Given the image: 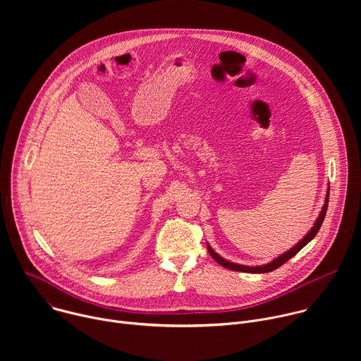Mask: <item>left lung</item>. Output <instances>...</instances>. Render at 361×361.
Listing matches in <instances>:
<instances>
[{
    "instance_id": "8db88e82",
    "label": "left lung",
    "mask_w": 361,
    "mask_h": 361,
    "mask_svg": "<svg viewBox=\"0 0 361 361\" xmlns=\"http://www.w3.org/2000/svg\"><path fill=\"white\" fill-rule=\"evenodd\" d=\"M329 194H330V190L327 188V194H326V200H324V205H323V209H322V212H320V214H319V219L316 220V223H314V226L312 227V230L308 231L305 235H304V238H301L293 248H290L288 251H286V252H283L281 255H279L277 259H274L271 263H269V264H264V266H255V267H250V266H243V264H237V263H231V262H227L226 259H223L221 255H219L212 247H210V244H207V250H209V252L212 254V257L213 259L220 264V266H223V267H226V269H228V270H234V271H241V273H270V271H273V270H276V269H279L280 266H283L284 263H287L291 257H294L305 244H308L310 243L314 237H316V234L319 233V230H320V227H322V224H323V220H324V217H326V213H327V205H329Z\"/></svg>"
}]
</instances>
